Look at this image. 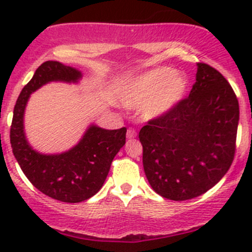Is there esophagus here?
Returning a JSON list of instances; mask_svg holds the SVG:
<instances>
[{
  "instance_id": "esophagus-1",
  "label": "esophagus",
  "mask_w": 252,
  "mask_h": 252,
  "mask_svg": "<svg viewBox=\"0 0 252 252\" xmlns=\"http://www.w3.org/2000/svg\"><path fill=\"white\" fill-rule=\"evenodd\" d=\"M136 136V131L134 129L129 128L128 131H126V138L128 139H134Z\"/></svg>"
}]
</instances>
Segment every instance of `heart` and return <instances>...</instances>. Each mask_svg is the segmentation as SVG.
<instances>
[{"label":"heart","instance_id":"heart-1","mask_svg":"<svg viewBox=\"0 0 252 252\" xmlns=\"http://www.w3.org/2000/svg\"><path fill=\"white\" fill-rule=\"evenodd\" d=\"M189 78L171 67H156L128 79L118 89V98L126 107H140L142 117L155 119L177 108L187 97Z\"/></svg>","mask_w":252,"mask_h":252}]
</instances>
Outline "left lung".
<instances>
[{"label":"left lung","mask_w":252,"mask_h":252,"mask_svg":"<svg viewBox=\"0 0 252 252\" xmlns=\"http://www.w3.org/2000/svg\"><path fill=\"white\" fill-rule=\"evenodd\" d=\"M238 123L239 102L227 79L197 63L189 96L139 133L152 189L162 197L184 201L215 187L234 159Z\"/></svg>","instance_id":"obj_1"}]
</instances>
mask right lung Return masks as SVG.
<instances>
[{
    "label": "right lung",
    "mask_w": 252,
    "mask_h": 252,
    "mask_svg": "<svg viewBox=\"0 0 252 252\" xmlns=\"http://www.w3.org/2000/svg\"><path fill=\"white\" fill-rule=\"evenodd\" d=\"M81 72L57 61L44 62L23 88L13 111L11 145L23 173L47 196L62 202L85 201L102 188L114 156L126 144V128L107 130L91 124L68 151L44 155L35 151L24 133V112L30 95L51 81L78 83Z\"/></svg>",
    "instance_id": "1"
}]
</instances>
